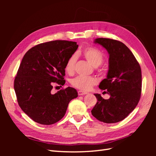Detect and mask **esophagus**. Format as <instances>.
Returning a JSON list of instances; mask_svg holds the SVG:
<instances>
[{
  "label": "esophagus",
  "instance_id": "obj_1",
  "mask_svg": "<svg viewBox=\"0 0 156 156\" xmlns=\"http://www.w3.org/2000/svg\"><path fill=\"white\" fill-rule=\"evenodd\" d=\"M88 93L87 92L82 91V90H79L78 91V95L79 96H83V95H85V94H87Z\"/></svg>",
  "mask_w": 156,
  "mask_h": 156
}]
</instances>
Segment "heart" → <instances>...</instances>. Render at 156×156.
I'll return each instance as SVG.
<instances>
[{
  "instance_id": "heart-1",
  "label": "heart",
  "mask_w": 156,
  "mask_h": 156,
  "mask_svg": "<svg viewBox=\"0 0 156 156\" xmlns=\"http://www.w3.org/2000/svg\"><path fill=\"white\" fill-rule=\"evenodd\" d=\"M83 55L89 63L94 67H98L103 61V55L101 52L93 47H88L83 51ZM77 60L76 55H73L67 60L65 65V70L69 74H73ZM98 83L97 79L93 77L78 76L71 81V84L74 87L82 90H89Z\"/></svg>"
}]
</instances>
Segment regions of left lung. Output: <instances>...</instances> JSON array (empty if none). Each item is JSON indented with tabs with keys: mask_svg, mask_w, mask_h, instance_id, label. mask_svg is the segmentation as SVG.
Wrapping results in <instances>:
<instances>
[{
	"mask_svg": "<svg viewBox=\"0 0 156 156\" xmlns=\"http://www.w3.org/2000/svg\"><path fill=\"white\" fill-rule=\"evenodd\" d=\"M109 55L107 77L99 88L110 95L108 100L94 94L98 101L91 111L96 119L107 124L124 120L133 111L140 98L142 74L137 60L122 42L109 38H96Z\"/></svg>",
	"mask_w": 156,
	"mask_h": 156,
	"instance_id": "left-lung-1",
	"label": "left lung"
}]
</instances>
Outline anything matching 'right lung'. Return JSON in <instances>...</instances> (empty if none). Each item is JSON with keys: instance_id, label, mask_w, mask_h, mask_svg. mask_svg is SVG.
I'll return each instance as SVG.
<instances>
[{"instance_id": "right-lung-1", "label": "right lung", "mask_w": 156, "mask_h": 156, "mask_svg": "<svg viewBox=\"0 0 156 156\" xmlns=\"http://www.w3.org/2000/svg\"><path fill=\"white\" fill-rule=\"evenodd\" d=\"M78 48L77 42L55 40L33 47L23 56L14 80L18 104L32 120L51 125L64 117L69 101L78 96L72 87L51 93L53 84L63 86L65 65Z\"/></svg>"}]
</instances>
